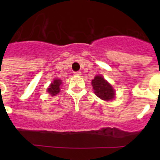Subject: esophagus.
I'll use <instances>...</instances> for the list:
<instances>
[{"label": "esophagus", "mask_w": 160, "mask_h": 160, "mask_svg": "<svg viewBox=\"0 0 160 160\" xmlns=\"http://www.w3.org/2000/svg\"><path fill=\"white\" fill-rule=\"evenodd\" d=\"M74 75H81V72H80V71H75V72H74Z\"/></svg>", "instance_id": "esophagus-1"}]
</instances>
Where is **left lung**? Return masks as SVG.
<instances>
[{"label": "left lung", "mask_w": 160, "mask_h": 160, "mask_svg": "<svg viewBox=\"0 0 160 160\" xmlns=\"http://www.w3.org/2000/svg\"><path fill=\"white\" fill-rule=\"evenodd\" d=\"M93 89L95 94L101 100H110L114 97V90L112 86L104 79V77L97 75L92 80Z\"/></svg>", "instance_id": "1"}]
</instances>
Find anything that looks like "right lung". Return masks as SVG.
Instances as JSON below:
<instances>
[{
	"label": "right lung",
	"mask_w": 160,
	"mask_h": 160,
	"mask_svg": "<svg viewBox=\"0 0 160 160\" xmlns=\"http://www.w3.org/2000/svg\"><path fill=\"white\" fill-rule=\"evenodd\" d=\"M61 80H55L53 81V83H51L50 87L47 89V91H48L51 95H57L58 93L60 92V86L61 85Z\"/></svg>",
	"instance_id": "right-lung-1"
}]
</instances>
